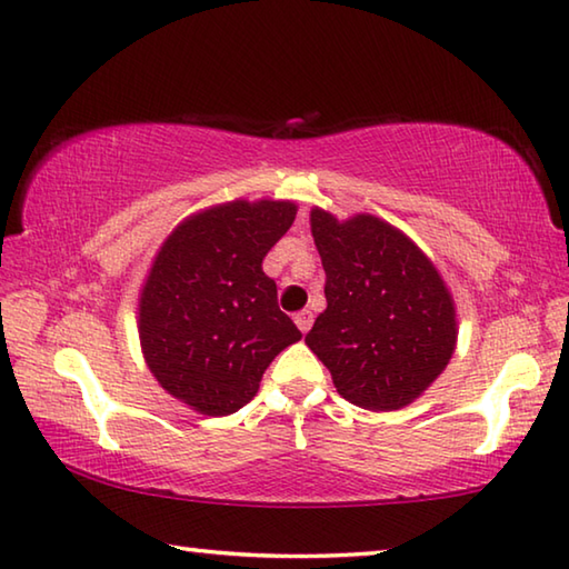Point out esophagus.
Wrapping results in <instances>:
<instances>
[{
	"label": "esophagus",
	"instance_id": "34e87169",
	"mask_svg": "<svg viewBox=\"0 0 569 569\" xmlns=\"http://www.w3.org/2000/svg\"><path fill=\"white\" fill-rule=\"evenodd\" d=\"M296 326H298V330H301V333H308V330H311V326H313V313L311 311L296 313Z\"/></svg>",
	"mask_w": 569,
	"mask_h": 569
}]
</instances>
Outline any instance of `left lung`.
<instances>
[{"label":"left lung","mask_w":569,"mask_h":569,"mask_svg":"<svg viewBox=\"0 0 569 569\" xmlns=\"http://www.w3.org/2000/svg\"><path fill=\"white\" fill-rule=\"evenodd\" d=\"M326 271V311L306 346L348 402L398 410L422 396L450 363L456 303L430 258L396 226L358 213L338 221L311 211Z\"/></svg>","instance_id":"obj_1"}]
</instances>
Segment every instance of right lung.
<instances>
[{
  "label": "right lung",
  "mask_w": 569,
  "mask_h": 569,
  "mask_svg": "<svg viewBox=\"0 0 569 569\" xmlns=\"http://www.w3.org/2000/svg\"><path fill=\"white\" fill-rule=\"evenodd\" d=\"M293 201H229L181 221L153 258L139 338L159 386L203 416H231L301 330L278 308L263 258L296 219Z\"/></svg>",
  "instance_id": "right-lung-1"
}]
</instances>
